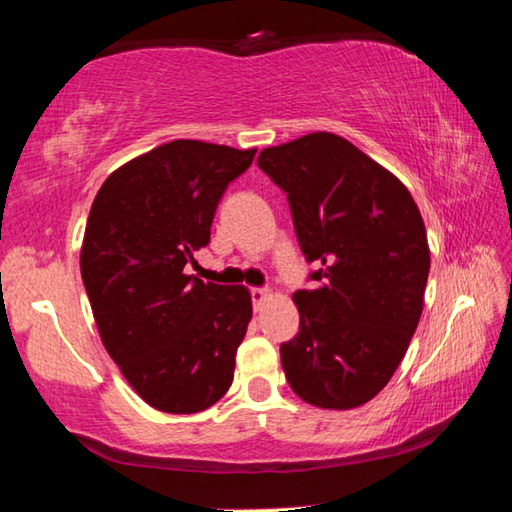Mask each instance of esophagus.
Masks as SVG:
<instances>
[{
	"label": "esophagus",
	"mask_w": 512,
	"mask_h": 512,
	"mask_svg": "<svg viewBox=\"0 0 512 512\" xmlns=\"http://www.w3.org/2000/svg\"><path fill=\"white\" fill-rule=\"evenodd\" d=\"M268 296H271V293H268V289H259V287L250 289V300H253V307H255V311L264 305Z\"/></svg>",
	"instance_id": "obj_1"
}]
</instances>
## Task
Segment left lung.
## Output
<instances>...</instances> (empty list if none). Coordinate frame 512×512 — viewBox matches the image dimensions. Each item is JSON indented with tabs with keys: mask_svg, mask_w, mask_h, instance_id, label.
<instances>
[{
	"mask_svg": "<svg viewBox=\"0 0 512 512\" xmlns=\"http://www.w3.org/2000/svg\"><path fill=\"white\" fill-rule=\"evenodd\" d=\"M287 194L316 289L293 293L300 329L280 345L293 393L354 409L388 384L422 314L427 230L391 171L334 133H311L257 158Z\"/></svg>",
	"mask_w": 512,
	"mask_h": 512,
	"instance_id": "1",
	"label": "left lung"
}]
</instances>
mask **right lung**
<instances>
[{"label": "right lung", "mask_w": 512, "mask_h": 512, "mask_svg": "<svg viewBox=\"0 0 512 512\" xmlns=\"http://www.w3.org/2000/svg\"><path fill=\"white\" fill-rule=\"evenodd\" d=\"M253 158L255 149L176 140L110 173L92 203L85 293L112 361L158 411H205L235 377L250 293L205 284L185 266L210 244L216 207Z\"/></svg>", "instance_id": "1"}]
</instances>
